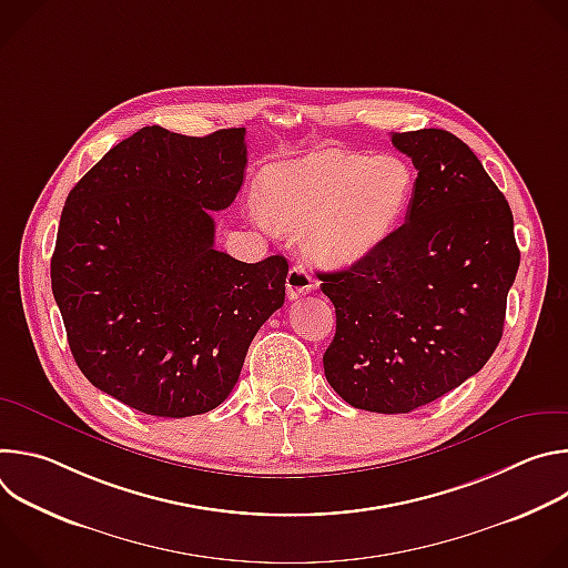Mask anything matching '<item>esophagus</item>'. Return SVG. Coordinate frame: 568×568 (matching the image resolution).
Instances as JSON below:
<instances>
[{
  "instance_id": "esophagus-1",
  "label": "esophagus",
  "mask_w": 568,
  "mask_h": 568,
  "mask_svg": "<svg viewBox=\"0 0 568 568\" xmlns=\"http://www.w3.org/2000/svg\"><path fill=\"white\" fill-rule=\"evenodd\" d=\"M285 285H287V296L298 298V296L307 294L314 287V276L303 265H294L287 274Z\"/></svg>"
}]
</instances>
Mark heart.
Listing matches in <instances>:
<instances>
[{
  "label": "heart",
  "mask_w": 568,
  "mask_h": 568,
  "mask_svg": "<svg viewBox=\"0 0 568 568\" xmlns=\"http://www.w3.org/2000/svg\"><path fill=\"white\" fill-rule=\"evenodd\" d=\"M418 186L416 169L399 154L318 148L263 171L261 206L252 217L265 226L301 231L305 252L321 265H353L397 231Z\"/></svg>",
  "instance_id": "heart-1"
}]
</instances>
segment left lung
Masks as SVG:
<instances>
[{
    "mask_svg": "<svg viewBox=\"0 0 568 568\" xmlns=\"http://www.w3.org/2000/svg\"><path fill=\"white\" fill-rule=\"evenodd\" d=\"M418 186L404 224L348 270L318 274L337 314L328 384L355 409L409 414L476 375L504 335L519 270L508 200L452 132H395Z\"/></svg>",
    "mask_w": 568,
    "mask_h": 568,
    "instance_id": "obj_1",
    "label": "left lung"
}]
</instances>
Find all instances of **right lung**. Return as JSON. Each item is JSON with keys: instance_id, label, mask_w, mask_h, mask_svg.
<instances>
[{"instance_id": "add662e5", "label": "right lung", "mask_w": 568, "mask_h": 568, "mask_svg": "<svg viewBox=\"0 0 568 568\" xmlns=\"http://www.w3.org/2000/svg\"><path fill=\"white\" fill-rule=\"evenodd\" d=\"M245 128L184 136L148 125L114 145L62 209L51 290L83 375L159 418L206 414L285 301L287 261L213 247L211 211L245 178Z\"/></svg>"}]
</instances>
